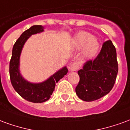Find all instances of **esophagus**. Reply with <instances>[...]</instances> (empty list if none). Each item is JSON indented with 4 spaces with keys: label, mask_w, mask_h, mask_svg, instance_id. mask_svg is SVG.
Segmentation results:
<instances>
[{
    "label": "esophagus",
    "mask_w": 130,
    "mask_h": 130,
    "mask_svg": "<svg viewBox=\"0 0 130 130\" xmlns=\"http://www.w3.org/2000/svg\"><path fill=\"white\" fill-rule=\"evenodd\" d=\"M78 69H79V65H78V63H76V62H73V63H72V64L70 65V66H69V70H70L71 72L76 71Z\"/></svg>",
    "instance_id": "obj_1"
}]
</instances>
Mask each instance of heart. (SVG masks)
I'll use <instances>...</instances> for the list:
<instances>
[{
    "label": "heart",
    "instance_id": "heart-1",
    "mask_svg": "<svg viewBox=\"0 0 130 130\" xmlns=\"http://www.w3.org/2000/svg\"><path fill=\"white\" fill-rule=\"evenodd\" d=\"M72 46L76 49H83V54L87 58L95 56L100 48V43L90 32L80 31L74 37Z\"/></svg>",
    "mask_w": 130,
    "mask_h": 130
}]
</instances>
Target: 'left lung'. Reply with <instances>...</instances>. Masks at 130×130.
Returning <instances> with one entry per match:
<instances>
[{
	"mask_svg": "<svg viewBox=\"0 0 130 130\" xmlns=\"http://www.w3.org/2000/svg\"><path fill=\"white\" fill-rule=\"evenodd\" d=\"M118 71L116 50L108 40L95 59L85 62L78 71L80 80L75 89L77 96L82 100L92 102L107 95L114 86Z\"/></svg>",
	"mask_w": 130,
	"mask_h": 130,
	"instance_id": "left-lung-1",
	"label": "left lung"
}]
</instances>
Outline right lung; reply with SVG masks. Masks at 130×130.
Masks as SVG:
<instances>
[{
  "mask_svg": "<svg viewBox=\"0 0 130 130\" xmlns=\"http://www.w3.org/2000/svg\"><path fill=\"white\" fill-rule=\"evenodd\" d=\"M42 32L44 27L40 25L32 26L24 31L14 44L10 62V76L13 88L26 100L34 103H42L48 100L54 92L56 84L68 72V68L65 66L40 83L28 82L21 75L20 56L24 44L32 35Z\"/></svg>",
  "mask_w": 130,
  "mask_h": 130,
  "instance_id": "right-lung-1",
  "label": "right lung"
}]
</instances>
